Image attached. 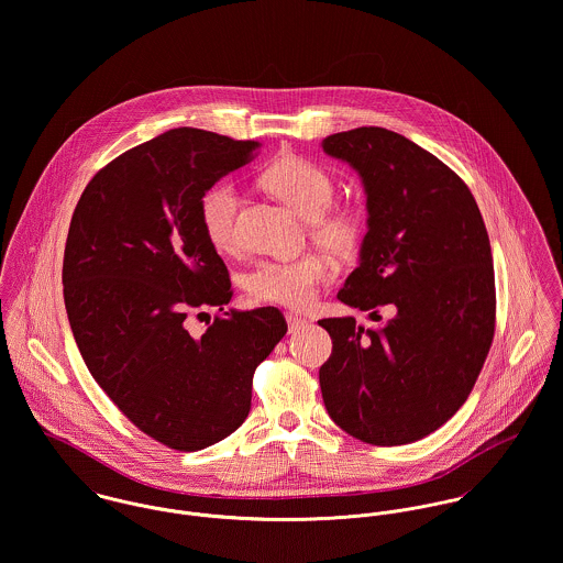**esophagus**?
Returning <instances> with one entry per match:
<instances>
[{"mask_svg": "<svg viewBox=\"0 0 563 563\" xmlns=\"http://www.w3.org/2000/svg\"><path fill=\"white\" fill-rule=\"evenodd\" d=\"M287 325H289V334H294V332H298L300 328L307 325V319H302L298 314H287Z\"/></svg>", "mask_w": 563, "mask_h": 563, "instance_id": "obj_1", "label": "esophagus"}]
</instances>
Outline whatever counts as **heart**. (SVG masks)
<instances>
[{"instance_id": "1", "label": "heart", "mask_w": 563, "mask_h": 563, "mask_svg": "<svg viewBox=\"0 0 563 563\" xmlns=\"http://www.w3.org/2000/svg\"><path fill=\"white\" fill-rule=\"evenodd\" d=\"M261 184L291 211L311 220L314 242L332 254H347L358 246L363 233V213L354 205L330 207L334 198V179L330 170L298 155H283L272 162ZM238 207L240 198L231 186L207 189L200 198V227L209 244L229 252L238 246ZM332 274L321 254H305L291 261H263L249 278L246 287L254 300L287 309H307L314 300L317 287Z\"/></svg>"}]
</instances>
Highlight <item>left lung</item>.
Instances as JSON below:
<instances>
[{"label":"left lung","instance_id":"8db88e82","mask_svg":"<svg viewBox=\"0 0 563 563\" xmlns=\"http://www.w3.org/2000/svg\"><path fill=\"white\" fill-rule=\"evenodd\" d=\"M367 196V235L339 300L393 317L356 325L328 317L332 356L319 369L330 419L377 446L437 432L466 401L495 336V267L466 184L412 140L358 126L323 137Z\"/></svg>","mask_w":563,"mask_h":563}]
</instances>
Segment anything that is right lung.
Wrapping results in <instances>:
<instances>
[{
    "label": "right lung",
    "instance_id": "obj_1",
    "mask_svg": "<svg viewBox=\"0 0 563 563\" xmlns=\"http://www.w3.org/2000/svg\"><path fill=\"white\" fill-rule=\"evenodd\" d=\"M258 142L170 129L86 186L64 249V307L81 358L126 419L198 451L249 417L252 375L287 332L274 307L224 311L229 269L200 227V198ZM223 311L202 335L187 314Z\"/></svg>",
    "mask_w": 563,
    "mask_h": 563
}]
</instances>
